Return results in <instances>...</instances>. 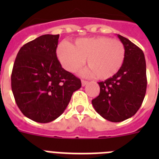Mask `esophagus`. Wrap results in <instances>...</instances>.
Returning <instances> with one entry per match:
<instances>
[{
	"label": "esophagus",
	"mask_w": 159,
	"mask_h": 159,
	"mask_svg": "<svg viewBox=\"0 0 159 159\" xmlns=\"http://www.w3.org/2000/svg\"><path fill=\"white\" fill-rule=\"evenodd\" d=\"M81 83H82V86L84 87V86H85V85H86L87 84H88V81L84 80H81Z\"/></svg>",
	"instance_id": "esophagus-1"
}]
</instances>
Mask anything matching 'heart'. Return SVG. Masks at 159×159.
Returning a JSON list of instances; mask_svg holds the SVG:
<instances>
[{
  "instance_id": "heart-1",
  "label": "heart",
  "mask_w": 159,
  "mask_h": 159,
  "mask_svg": "<svg viewBox=\"0 0 159 159\" xmlns=\"http://www.w3.org/2000/svg\"><path fill=\"white\" fill-rule=\"evenodd\" d=\"M57 57L64 69L75 73L80 69L87 59L88 73L99 80L115 75L124 61L125 48L117 39L108 36L79 38L74 45L63 41L58 45Z\"/></svg>"
}]
</instances>
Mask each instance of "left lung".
<instances>
[{
  "label": "left lung",
  "instance_id": "8db88e82",
  "mask_svg": "<svg viewBox=\"0 0 159 159\" xmlns=\"http://www.w3.org/2000/svg\"><path fill=\"white\" fill-rule=\"evenodd\" d=\"M125 48L121 68L111 78L99 82V95L92 99L95 110L108 121L119 123L135 115L147 91L144 53L127 38L118 35Z\"/></svg>",
  "mask_w": 159,
  "mask_h": 159
}]
</instances>
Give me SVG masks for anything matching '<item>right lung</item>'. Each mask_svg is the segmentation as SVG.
<instances>
[{
  "mask_svg": "<svg viewBox=\"0 0 159 159\" xmlns=\"http://www.w3.org/2000/svg\"><path fill=\"white\" fill-rule=\"evenodd\" d=\"M60 35H43L18 52L11 75L14 99L20 111L37 123L60 116L73 92L81 88L79 78L66 71L57 59Z\"/></svg>",
  "mask_w": 159,
  "mask_h": 159,
  "instance_id": "add662e5",
  "label": "right lung"
}]
</instances>
